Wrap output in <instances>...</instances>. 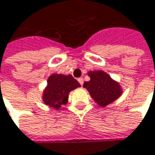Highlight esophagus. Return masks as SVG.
<instances>
[{
  "mask_svg": "<svg viewBox=\"0 0 155 155\" xmlns=\"http://www.w3.org/2000/svg\"><path fill=\"white\" fill-rule=\"evenodd\" d=\"M78 81H79V83L82 86L83 85V79L82 78H78Z\"/></svg>",
  "mask_w": 155,
  "mask_h": 155,
  "instance_id": "1",
  "label": "esophagus"
}]
</instances>
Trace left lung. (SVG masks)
Wrapping results in <instances>:
<instances>
[{
  "label": "left lung",
  "mask_w": 155,
  "mask_h": 155,
  "mask_svg": "<svg viewBox=\"0 0 155 155\" xmlns=\"http://www.w3.org/2000/svg\"><path fill=\"white\" fill-rule=\"evenodd\" d=\"M88 75L91 80L85 81L83 87L99 106L106 107L121 96V86L107 73L102 70L89 71Z\"/></svg>",
  "instance_id": "1"
}]
</instances>
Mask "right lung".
Segmentation results:
<instances>
[{
    "label": "right lung",
    "mask_w": 155,
    "mask_h": 155,
    "mask_svg": "<svg viewBox=\"0 0 155 155\" xmlns=\"http://www.w3.org/2000/svg\"><path fill=\"white\" fill-rule=\"evenodd\" d=\"M81 87L80 83L71 74H52L42 92V101L45 105L59 110L68 102L70 91Z\"/></svg>",
    "instance_id": "1"
}]
</instances>
